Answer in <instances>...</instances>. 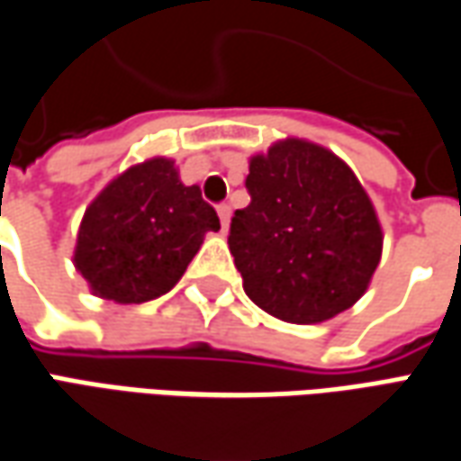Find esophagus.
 <instances>
[{
  "label": "esophagus",
  "instance_id": "1",
  "mask_svg": "<svg viewBox=\"0 0 461 461\" xmlns=\"http://www.w3.org/2000/svg\"><path fill=\"white\" fill-rule=\"evenodd\" d=\"M218 215H221V225H223V230H228V223H230V205L221 203V205H218Z\"/></svg>",
  "mask_w": 461,
  "mask_h": 461
}]
</instances>
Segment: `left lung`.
Listing matches in <instances>:
<instances>
[{
  "label": "left lung",
  "mask_w": 461,
  "mask_h": 461,
  "mask_svg": "<svg viewBox=\"0 0 461 461\" xmlns=\"http://www.w3.org/2000/svg\"><path fill=\"white\" fill-rule=\"evenodd\" d=\"M249 208L228 249L249 298L288 323L351 309L382 261V223L354 170L316 142L285 138L253 155Z\"/></svg>",
  "instance_id": "8db88e82"
}]
</instances>
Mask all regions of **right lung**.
Returning a JSON list of instances; mask_svg holds the SVG:
<instances>
[{
    "label": "right lung",
    "instance_id": "add662e5",
    "mask_svg": "<svg viewBox=\"0 0 461 461\" xmlns=\"http://www.w3.org/2000/svg\"><path fill=\"white\" fill-rule=\"evenodd\" d=\"M218 212L198 185H183L167 158L132 165L107 183L82 215L75 268L92 294L115 303H145L183 278Z\"/></svg>",
    "mask_w": 461,
    "mask_h": 461
}]
</instances>
